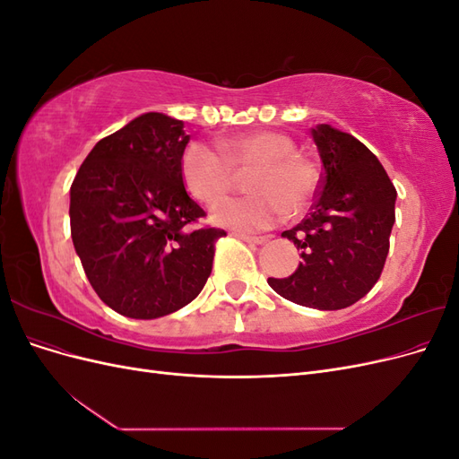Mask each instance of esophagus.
<instances>
[{"instance_id":"34e87169","label":"esophagus","mask_w":459,"mask_h":459,"mask_svg":"<svg viewBox=\"0 0 459 459\" xmlns=\"http://www.w3.org/2000/svg\"><path fill=\"white\" fill-rule=\"evenodd\" d=\"M235 238L241 239V241H247V243H256V245H262L266 243L268 238H255V235H245V233H233Z\"/></svg>"}]
</instances>
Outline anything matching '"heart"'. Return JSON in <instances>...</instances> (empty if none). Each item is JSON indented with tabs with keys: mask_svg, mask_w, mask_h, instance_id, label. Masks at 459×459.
Segmentation results:
<instances>
[{
	"mask_svg": "<svg viewBox=\"0 0 459 459\" xmlns=\"http://www.w3.org/2000/svg\"><path fill=\"white\" fill-rule=\"evenodd\" d=\"M220 151L193 142L182 152V178L187 191L204 204H214L237 183V170L251 169L252 195L227 200L212 208L220 226L241 231L270 230L299 212L316 195L319 170L297 151L293 137L272 130H255L220 140Z\"/></svg>",
	"mask_w": 459,
	"mask_h": 459,
	"instance_id": "1",
	"label": "heart"
}]
</instances>
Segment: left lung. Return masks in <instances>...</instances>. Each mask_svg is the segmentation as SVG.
<instances>
[{"label": "left lung", "instance_id": "obj_1", "mask_svg": "<svg viewBox=\"0 0 459 459\" xmlns=\"http://www.w3.org/2000/svg\"><path fill=\"white\" fill-rule=\"evenodd\" d=\"M312 137L324 164L317 195L307 218L281 233L300 248L302 262L293 275L268 283L300 307L341 310L366 297L381 277L396 189L354 135L319 124Z\"/></svg>", "mask_w": 459, "mask_h": 459}]
</instances>
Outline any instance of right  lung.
<instances>
[{"label":"right lung","mask_w":459,"mask_h":459,"mask_svg":"<svg viewBox=\"0 0 459 459\" xmlns=\"http://www.w3.org/2000/svg\"><path fill=\"white\" fill-rule=\"evenodd\" d=\"M184 122L134 118L91 149L71 186V235L88 280L115 312L152 319L184 308L212 272L226 231L197 228L206 212L182 178Z\"/></svg>","instance_id":"right-lung-1"}]
</instances>
